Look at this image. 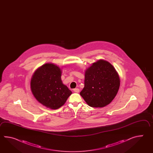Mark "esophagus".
Returning <instances> with one entry per match:
<instances>
[{"mask_svg":"<svg viewBox=\"0 0 153 153\" xmlns=\"http://www.w3.org/2000/svg\"><path fill=\"white\" fill-rule=\"evenodd\" d=\"M73 91H74L76 93H78L79 92V89L78 88H75L73 89Z\"/></svg>","mask_w":153,"mask_h":153,"instance_id":"1","label":"esophagus"}]
</instances>
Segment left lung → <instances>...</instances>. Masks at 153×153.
<instances>
[{
	"mask_svg": "<svg viewBox=\"0 0 153 153\" xmlns=\"http://www.w3.org/2000/svg\"><path fill=\"white\" fill-rule=\"evenodd\" d=\"M120 79L109 62L99 60L86 69L84 88L80 94L92 107H103L109 104L117 94Z\"/></svg>",
	"mask_w": 153,
	"mask_h": 153,
	"instance_id": "left-lung-1",
	"label": "left lung"
}]
</instances>
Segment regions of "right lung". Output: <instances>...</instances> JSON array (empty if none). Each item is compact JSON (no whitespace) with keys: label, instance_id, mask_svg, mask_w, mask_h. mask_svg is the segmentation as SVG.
<instances>
[{"label":"right lung","instance_id":"obj_1","mask_svg":"<svg viewBox=\"0 0 153 153\" xmlns=\"http://www.w3.org/2000/svg\"><path fill=\"white\" fill-rule=\"evenodd\" d=\"M30 88L38 101L52 109L61 107L72 94L62 83L61 69L52 63H46L36 71Z\"/></svg>","mask_w":153,"mask_h":153}]
</instances>
